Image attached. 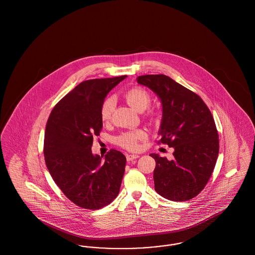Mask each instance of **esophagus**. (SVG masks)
<instances>
[{
    "instance_id": "esophagus-1",
    "label": "esophagus",
    "mask_w": 255,
    "mask_h": 255,
    "mask_svg": "<svg viewBox=\"0 0 255 255\" xmlns=\"http://www.w3.org/2000/svg\"><path fill=\"white\" fill-rule=\"evenodd\" d=\"M139 158V156L136 155V154H128V155L126 156V158H127L128 161H131V160H133V159H136V158Z\"/></svg>"
}]
</instances>
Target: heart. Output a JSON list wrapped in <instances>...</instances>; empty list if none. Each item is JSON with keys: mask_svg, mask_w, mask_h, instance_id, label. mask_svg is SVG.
<instances>
[{"mask_svg": "<svg viewBox=\"0 0 255 255\" xmlns=\"http://www.w3.org/2000/svg\"><path fill=\"white\" fill-rule=\"evenodd\" d=\"M124 99L133 110L141 113L145 111L151 103L150 94L142 88L135 87L127 91L124 95ZM114 110V100L112 98H107L101 105L100 116L101 120L104 122H109L112 118V113ZM147 117L151 120L157 119V114L149 113ZM147 134L143 130H134L131 132H126L121 134L117 141L120 145L128 150H137L139 148V142L145 140Z\"/></svg>", "mask_w": 255, "mask_h": 255, "instance_id": "b5f03b06", "label": "heart"}]
</instances>
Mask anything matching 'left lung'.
Segmentation results:
<instances>
[{"label":"left lung","mask_w":255,"mask_h":255,"mask_svg":"<svg viewBox=\"0 0 255 255\" xmlns=\"http://www.w3.org/2000/svg\"><path fill=\"white\" fill-rule=\"evenodd\" d=\"M157 94L162 105L159 143L174 148L168 160L150 154L156 160L155 190L170 201H188L206 186L219 154V134L211 112L192 91L164 74L136 78Z\"/></svg>","instance_id":"8db88e82"}]
</instances>
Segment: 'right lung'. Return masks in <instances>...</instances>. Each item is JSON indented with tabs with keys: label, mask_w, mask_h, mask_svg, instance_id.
Wrapping results in <instances>:
<instances>
[{
	"label": "right lung",
	"mask_w": 255,
	"mask_h": 255,
	"mask_svg": "<svg viewBox=\"0 0 255 255\" xmlns=\"http://www.w3.org/2000/svg\"><path fill=\"white\" fill-rule=\"evenodd\" d=\"M127 75L81 82L49 115L44 139L47 168L64 195L76 206L96 210L119 195L126 158L112 149L104 160L93 155L95 135L102 129L101 105Z\"/></svg>",
	"instance_id": "obj_1"
}]
</instances>
